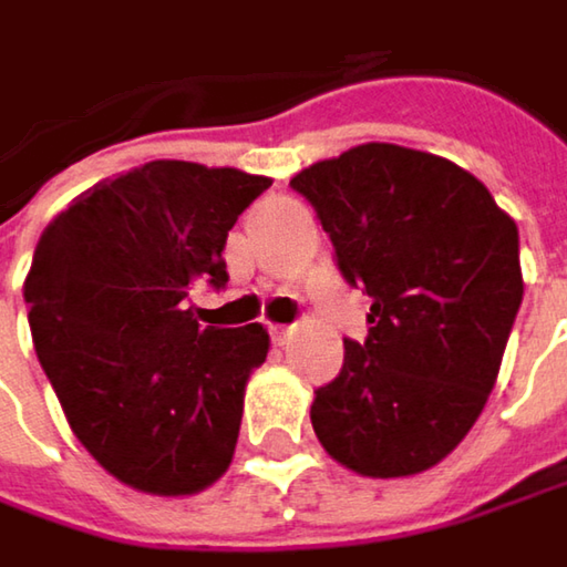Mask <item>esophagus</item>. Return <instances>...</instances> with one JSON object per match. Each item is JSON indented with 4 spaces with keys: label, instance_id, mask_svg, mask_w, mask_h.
<instances>
[{
    "label": "esophagus",
    "instance_id": "obj_1",
    "mask_svg": "<svg viewBox=\"0 0 567 567\" xmlns=\"http://www.w3.org/2000/svg\"><path fill=\"white\" fill-rule=\"evenodd\" d=\"M293 336V326H270V339L274 344H287Z\"/></svg>",
    "mask_w": 567,
    "mask_h": 567
}]
</instances>
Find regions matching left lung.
Wrapping results in <instances>:
<instances>
[{
    "instance_id": "obj_1",
    "label": "left lung",
    "mask_w": 567,
    "mask_h": 567,
    "mask_svg": "<svg viewBox=\"0 0 567 567\" xmlns=\"http://www.w3.org/2000/svg\"><path fill=\"white\" fill-rule=\"evenodd\" d=\"M290 186L316 206L344 280L371 297L368 339L309 406L316 439L361 477L439 465L497 384L523 300L519 231L465 167L368 142Z\"/></svg>"
}]
</instances>
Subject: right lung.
<instances>
[{"label":"right lung","instance_id":"add662e5","mask_svg":"<svg viewBox=\"0 0 567 567\" xmlns=\"http://www.w3.org/2000/svg\"><path fill=\"white\" fill-rule=\"evenodd\" d=\"M270 183L147 161L80 193L38 238L24 277L38 361L80 445L132 491L189 497L235 458L270 336L199 326L186 297L228 280V228Z\"/></svg>","mask_w":567,"mask_h":567}]
</instances>
